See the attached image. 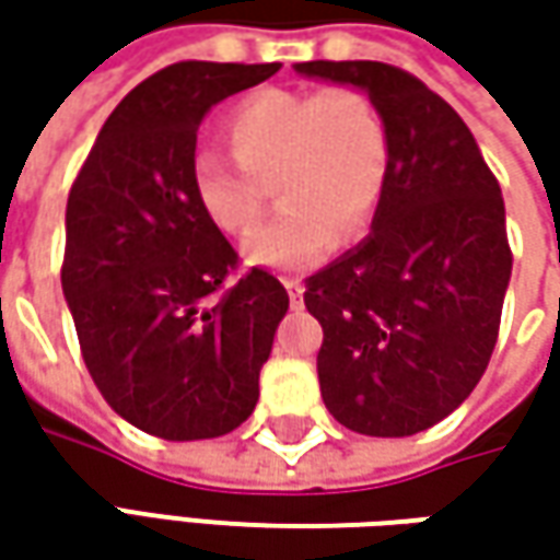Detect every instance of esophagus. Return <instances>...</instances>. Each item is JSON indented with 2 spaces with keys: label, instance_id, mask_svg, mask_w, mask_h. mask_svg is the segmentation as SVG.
<instances>
[{
  "label": "esophagus",
  "instance_id": "obj_1",
  "mask_svg": "<svg viewBox=\"0 0 560 560\" xmlns=\"http://www.w3.org/2000/svg\"><path fill=\"white\" fill-rule=\"evenodd\" d=\"M283 287H287V292H290L292 308H299V305H302V292H305L302 280H292V277H287V280H283Z\"/></svg>",
  "mask_w": 560,
  "mask_h": 560
}]
</instances>
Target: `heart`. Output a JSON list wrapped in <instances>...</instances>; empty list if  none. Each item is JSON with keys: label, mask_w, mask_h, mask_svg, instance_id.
Masks as SVG:
<instances>
[{"label": "heart", "mask_w": 560, "mask_h": 560, "mask_svg": "<svg viewBox=\"0 0 560 560\" xmlns=\"http://www.w3.org/2000/svg\"><path fill=\"white\" fill-rule=\"evenodd\" d=\"M236 155L199 152L189 167L192 196L224 233L258 224L270 177L283 208L246 240L252 265L302 270L374 221L386 177L389 137L371 98L355 90H258L226 118Z\"/></svg>", "instance_id": "1"}]
</instances>
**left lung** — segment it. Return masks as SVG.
I'll return each instance as SVG.
<instances>
[{"instance_id": "obj_1", "label": "left lung", "mask_w": 560, "mask_h": 560, "mask_svg": "<svg viewBox=\"0 0 560 560\" xmlns=\"http://www.w3.org/2000/svg\"><path fill=\"white\" fill-rule=\"evenodd\" d=\"M295 74L355 86L389 137L371 233L308 277L324 327L327 411L364 436H415L480 383L511 280L505 202L458 112L383 61H302Z\"/></svg>"}]
</instances>
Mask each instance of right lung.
<instances>
[{
    "instance_id": "right-lung-1",
    "label": "right lung",
    "mask_w": 560,
    "mask_h": 560,
    "mask_svg": "<svg viewBox=\"0 0 560 560\" xmlns=\"http://www.w3.org/2000/svg\"><path fill=\"white\" fill-rule=\"evenodd\" d=\"M277 71L180 61L142 80L71 186L61 290L98 393L142 433L214 440L255 411L290 295L261 268L224 290L236 252L196 202L189 167L205 115Z\"/></svg>"
}]
</instances>
